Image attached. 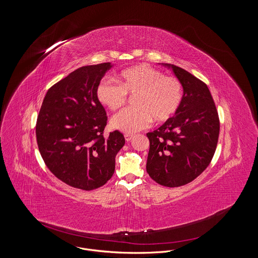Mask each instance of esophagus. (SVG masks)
<instances>
[{"instance_id": "34e87169", "label": "esophagus", "mask_w": 258, "mask_h": 258, "mask_svg": "<svg viewBox=\"0 0 258 258\" xmlns=\"http://www.w3.org/2000/svg\"><path fill=\"white\" fill-rule=\"evenodd\" d=\"M133 137H134V135H124V139H125V141L126 142H130L132 139H133Z\"/></svg>"}]
</instances>
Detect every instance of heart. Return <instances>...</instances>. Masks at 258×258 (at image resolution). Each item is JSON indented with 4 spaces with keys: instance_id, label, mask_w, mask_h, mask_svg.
Here are the masks:
<instances>
[{
    "instance_id": "obj_1",
    "label": "heart",
    "mask_w": 258,
    "mask_h": 258,
    "mask_svg": "<svg viewBox=\"0 0 258 258\" xmlns=\"http://www.w3.org/2000/svg\"><path fill=\"white\" fill-rule=\"evenodd\" d=\"M115 84L102 80L97 88L100 104L112 111L126 103L127 96L134 97V108H126L115 115L111 126L122 133L133 135L146 128L154 120L164 123L171 119L181 107L184 92L179 79L164 76L160 71L138 64L122 71Z\"/></svg>"
}]
</instances>
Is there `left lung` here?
Masks as SVG:
<instances>
[{
	"instance_id": "left-lung-1",
	"label": "left lung",
	"mask_w": 258,
	"mask_h": 258,
	"mask_svg": "<svg viewBox=\"0 0 258 258\" xmlns=\"http://www.w3.org/2000/svg\"><path fill=\"white\" fill-rule=\"evenodd\" d=\"M184 89L176 116L148 133L149 176L158 184L176 187L188 184L208 167L214 157L220 119L207 85L184 69L169 63Z\"/></svg>"
}]
</instances>
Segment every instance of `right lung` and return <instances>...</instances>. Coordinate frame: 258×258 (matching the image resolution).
<instances>
[{
	"mask_svg": "<svg viewBox=\"0 0 258 258\" xmlns=\"http://www.w3.org/2000/svg\"><path fill=\"white\" fill-rule=\"evenodd\" d=\"M110 62L75 70L47 91L37 116V146L47 168L64 184L83 190L106 184L124 137L114 131L105 138L104 107L97 88Z\"/></svg>",
	"mask_w": 258,
	"mask_h": 258,
	"instance_id": "right-lung-1",
	"label": "right lung"
}]
</instances>
